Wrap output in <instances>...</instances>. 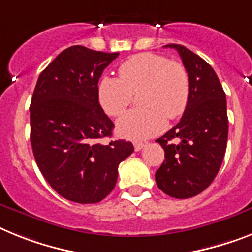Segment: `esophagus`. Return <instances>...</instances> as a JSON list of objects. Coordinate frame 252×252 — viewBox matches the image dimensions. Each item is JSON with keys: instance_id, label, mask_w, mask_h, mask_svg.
<instances>
[{"instance_id": "esophagus-1", "label": "esophagus", "mask_w": 252, "mask_h": 252, "mask_svg": "<svg viewBox=\"0 0 252 252\" xmlns=\"http://www.w3.org/2000/svg\"><path fill=\"white\" fill-rule=\"evenodd\" d=\"M143 146H145V143L134 142V150H136V151H141V150L143 149Z\"/></svg>"}]
</instances>
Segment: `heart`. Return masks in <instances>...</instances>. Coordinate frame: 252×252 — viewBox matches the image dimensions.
Returning a JSON list of instances; mask_svg holds the SVG:
<instances>
[{
  "label": "heart",
  "mask_w": 252,
  "mask_h": 252,
  "mask_svg": "<svg viewBox=\"0 0 252 252\" xmlns=\"http://www.w3.org/2000/svg\"><path fill=\"white\" fill-rule=\"evenodd\" d=\"M118 77L106 75L98 84L101 106L111 116H120L139 94L142 105L118 122V132L132 139L155 136L168 120L178 119L187 109L189 80L183 65L152 52L137 54L119 67Z\"/></svg>",
  "instance_id": "b5f03b06"
}]
</instances>
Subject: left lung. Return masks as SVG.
<instances>
[{"label":"left lung","instance_id":"1","mask_svg":"<svg viewBox=\"0 0 252 252\" xmlns=\"http://www.w3.org/2000/svg\"><path fill=\"white\" fill-rule=\"evenodd\" d=\"M178 51L189 80V98L179 123L156 142L165 160L155 174L156 185L175 198L201 193L217 177L228 139L225 94L214 69L182 44Z\"/></svg>","mask_w":252,"mask_h":252}]
</instances>
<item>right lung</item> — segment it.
<instances>
[{"mask_svg":"<svg viewBox=\"0 0 252 252\" xmlns=\"http://www.w3.org/2000/svg\"><path fill=\"white\" fill-rule=\"evenodd\" d=\"M119 56L71 46L41 73L31 102V143L48 185L78 204H96L113 191L118 166L134 151L111 137L114 123L98 102V80Z\"/></svg>","mask_w":252,"mask_h":252,"instance_id":"1","label":"right lung"}]
</instances>
